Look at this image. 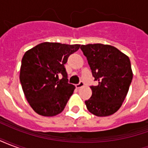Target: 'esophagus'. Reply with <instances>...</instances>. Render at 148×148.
Listing matches in <instances>:
<instances>
[{
	"label": "esophagus",
	"instance_id": "obj_1",
	"mask_svg": "<svg viewBox=\"0 0 148 148\" xmlns=\"http://www.w3.org/2000/svg\"><path fill=\"white\" fill-rule=\"evenodd\" d=\"M84 85H85V84H84L83 82H79L78 84H77V85H76L75 86H76V88H77V89H79V88H82V87H83Z\"/></svg>",
	"mask_w": 148,
	"mask_h": 148
}]
</instances>
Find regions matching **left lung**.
<instances>
[{
  "label": "left lung",
  "instance_id": "obj_1",
  "mask_svg": "<svg viewBox=\"0 0 148 148\" xmlns=\"http://www.w3.org/2000/svg\"><path fill=\"white\" fill-rule=\"evenodd\" d=\"M94 80L92 96L85 101L87 109L97 116H107L120 109L132 80L128 56L111 45L94 43L82 45Z\"/></svg>",
  "mask_w": 148,
  "mask_h": 148
}]
</instances>
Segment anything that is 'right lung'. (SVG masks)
<instances>
[{
  "instance_id": "1",
  "label": "right lung",
  "mask_w": 148,
  "mask_h": 148,
  "mask_svg": "<svg viewBox=\"0 0 148 148\" xmlns=\"http://www.w3.org/2000/svg\"><path fill=\"white\" fill-rule=\"evenodd\" d=\"M79 48V44L44 42L24 53L20 80L27 102L36 113L54 116L63 111L75 89L68 83L64 64Z\"/></svg>"
}]
</instances>
